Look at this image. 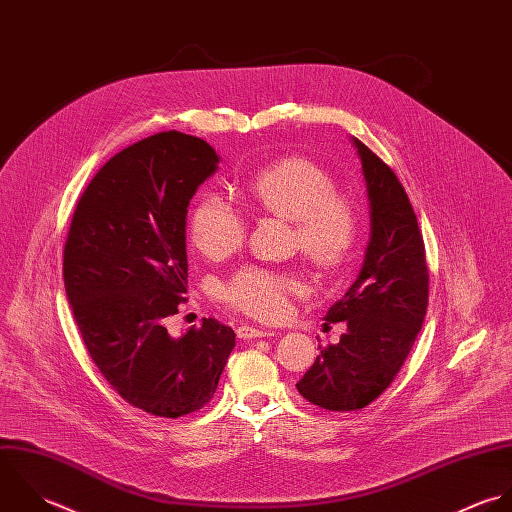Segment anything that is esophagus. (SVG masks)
Returning <instances> with one entry per match:
<instances>
[{
    "label": "esophagus",
    "instance_id": "esophagus-1",
    "mask_svg": "<svg viewBox=\"0 0 512 512\" xmlns=\"http://www.w3.org/2000/svg\"><path fill=\"white\" fill-rule=\"evenodd\" d=\"M240 340H252V338H272L276 332L272 330H260V328H252V326H240L236 330Z\"/></svg>",
    "mask_w": 512,
    "mask_h": 512
}]
</instances>
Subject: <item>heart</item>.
<instances>
[{"instance_id": "1", "label": "heart", "mask_w": 512, "mask_h": 512, "mask_svg": "<svg viewBox=\"0 0 512 512\" xmlns=\"http://www.w3.org/2000/svg\"><path fill=\"white\" fill-rule=\"evenodd\" d=\"M246 194L266 214L294 222L302 254L324 270H340L359 240V212L351 198L336 192V180L316 161L288 157L256 172ZM194 246L210 260L234 254L246 240L244 214L220 194H204L188 222ZM298 276L260 266L240 268L224 286V300L264 322L288 314L292 296L302 294Z\"/></svg>"}]
</instances>
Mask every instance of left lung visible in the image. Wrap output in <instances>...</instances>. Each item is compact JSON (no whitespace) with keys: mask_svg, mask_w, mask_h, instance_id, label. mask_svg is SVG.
<instances>
[{"mask_svg":"<svg viewBox=\"0 0 512 512\" xmlns=\"http://www.w3.org/2000/svg\"><path fill=\"white\" fill-rule=\"evenodd\" d=\"M369 200V242L357 280L326 314L345 322L340 343L320 347L296 383L300 395L328 411H357L393 381L421 332L429 272L409 196L373 151L353 139Z\"/></svg>","mask_w":512,"mask_h":512,"instance_id":"obj_1","label":"left lung"}]
</instances>
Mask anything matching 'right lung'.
Listing matches in <instances>:
<instances>
[{
	"label": "right lung",
	"mask_w": 512,
	"mask_h": 512,
	"mask_svg": "<svg viewBox=\"0 0 512 512\" xmlns=\"http://www.w3.org/2000/svg\"><path fill=\"white\" fill-rule=\"evenodd\" d=\"M218 163L206 141L178 131L123 149L81 194L63 250L91 359L127 403L157 417L202 409L236 343L214 318L180 338L165 326L188 286V204Z\"/></svg>",
	"instance_id": "right-lung-1"
}]
</instances>
